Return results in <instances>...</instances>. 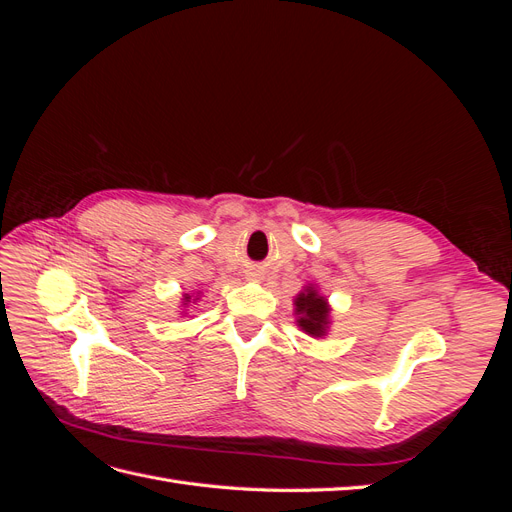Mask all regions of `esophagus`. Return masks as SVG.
<instances>
[{"instance_id": "obj_1", "label": "esophagus", "mask_w": 512, "mask_h": 512, "mask_svg": "<svg viewBox=\"0 0 512 512\" xmlns=\"http://www.w3.org/2000/svg\"><path fill=\"white\" fill-rule=\"evenodd\" d=\"M256 275H258V273H252V277H254V280H256Z\"/></svg>"}]
</instances>
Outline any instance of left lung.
<instances>
[{"mask_svg":"<svg viewBox=\"0 0 512 512\" xmlns=\"http://www.w3.org/2000/svg\"><path fill=\"white\" fill-rule=\"evenodd\" d=\"M294 322L297 327L314 339L327 337L331 329V305L329 299L324 297L316 284H307L303 290L294 297Z\"/></svg>","mask_w":512,"mask_h":512,"instance_id":"8db88e82","label":"left lung"}]
</instances>
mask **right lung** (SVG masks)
Instances as JSON below:
<instances>
[{"mask_svg": "<svg viewBox=\"0 0 512 512\" xmlns=\"http://www.w3.org/2000/svg\"><path fill=\"white\" fill-rule=\"evenodd\" d=\"M198 294H200V292H196V294H194V292H192V294H183V299H181L183 312H181V314L188 312V305H190V303H196V301H198Z\"/></svg>", "mask_w": 512, "mask_h": 512, "instance_id": "right-lung-1", "label": "right lung"}]
</instances>
